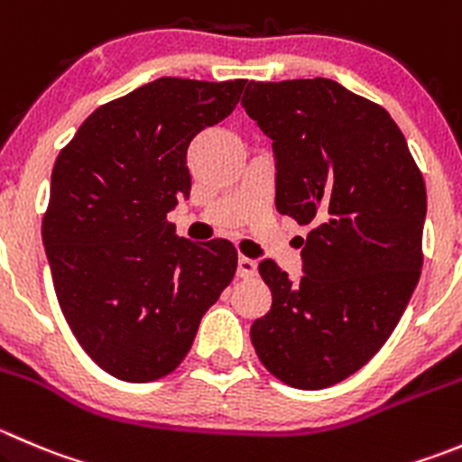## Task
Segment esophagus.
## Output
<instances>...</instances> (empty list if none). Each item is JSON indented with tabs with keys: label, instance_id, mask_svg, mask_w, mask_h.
<instances>
[{
	"label": "esophagus",
	"instance_id": "34e87169",
	"mask_svg": "<svg viewBox=\"0 0 462 462\" xmlns=\"http://www.w3.org/2000/svg\"><path fill=\"white\" fill-rule=\"evenodd\" d=\"M236 275L239 277H254L257 275V262L250 257H239L236 262Z\"/></svg>",
	"mask_w": 462,
	"mask_h": 462
}]
</instances>
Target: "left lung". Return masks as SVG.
<instances>
[{"mask_svg":"<svg viewBox=\"0 0 462 462\" xmlns=\"http://www.w3.org/2000/svg\"><path fill=\"white\" fill-rule=\"evenodd\" d=\"M241 106L273 140L277 212L311 226L300 280L259 263L273 304L250 340L280 382L320 391L400 322L422 271L427 187L391 115L336 80H250Z\"/></svg>","mask_w":462,"mask_h":462,"instance_id":"left-lung-1","label":"left lung"}]
</instances>
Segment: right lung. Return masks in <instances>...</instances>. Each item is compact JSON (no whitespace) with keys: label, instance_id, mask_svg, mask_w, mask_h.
Masks as SVG:
<instances>
[{"label":"right lung","instance_id":"1","mask_svg":"<svg viewBox=\"0 0 462 462\" xmlns=\"http://www.w3.org/2000/svg\"><path fill=\"white\" fill-rule=\"evenodd\" d=\"M245 80L146 83L80 124L51 171L42 244L67 325L112 377L173 373L236 271L230 241L194 244L167 221L189 199L187 149L239 103Z\"/></svg>","mask_w":462,"mask_h":462}]
</instances>
